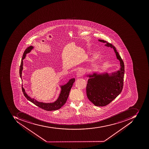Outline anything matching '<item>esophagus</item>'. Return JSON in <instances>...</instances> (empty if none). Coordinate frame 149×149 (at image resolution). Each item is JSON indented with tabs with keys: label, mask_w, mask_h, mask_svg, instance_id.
I'll return each mask as SVG.
<instances>
[{
	"label": "esophagus",
	"mask_w": 149,
	"mask_h": 149,
	"mask_svg": "<svg viewBox=\"0 0 149 149\" xmlns=\"http://www.w3.org/2000/svg\"><path fill=\"white\" fill-rule=\"evenodd\" d=\"M84 74V72L83 70H79L77 71V76L78 77H80L81 76H83Z\"/></svg>",
	"instance_id": "1"
}]
</instances>
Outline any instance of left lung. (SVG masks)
Wrapping results in <instances>:
<instances>
[{
	"mask_svg": "<svg viewBox=\"0 0 149 149\" xmlns=\"http://www.w3.org/2000/svg\"><path fill=\"white\" fill-rule=\"evenodd\" d=\"M106 43V47L113 48L117 58L120 61L119 71L109 75L108 73L88 75V79L86 87V93L89 100L96 106H105L110 104L119 95L123 88L125 75V65L116 48L112 44L102 40H98Z\"/></svg>",
	"mask_w": 149,
	"mask_h": 149,
	"instance_id": "1",
	"label": "left lung"
}]
</instances>
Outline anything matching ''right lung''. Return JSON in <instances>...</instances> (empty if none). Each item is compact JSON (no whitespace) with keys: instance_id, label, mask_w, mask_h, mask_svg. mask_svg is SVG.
Segmentation results:
<instances>
[{"instance_id":"obj_1","label":"right lung","mask_w":149,"mask_h":149,"mask_svg":"<svg viewBox=\"0 0 149 149\" xmlns=\"http://www.w3.org/2000/svg\"><path fill=\"white\" fill-rule=\"evenodd\" d=\"M33 48L34 47L32 46H30L25 50L24 52L22 58L21 59V64H20V68H19V76H20V78L21 79H22V72L23 68V60L25 58L26 54L30 52L31 50L33 49ZM75 81V78H72L68 82L67 84H65L64 85L61 86V91L60 94L59 95L58 99L54 102H51V103H44V102L37 101L36 100H35L34 98H31L27 94L22 86V90L23 93L24 95L25 96V97L29 101L32 102L34 104L43 109L47 110V111H54V110L59 109L65 104V102L67 101L68 97L71 88L73 85V83Z\"/></svg>"}]
</instances>
